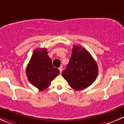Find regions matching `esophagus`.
I'll return each mask as SVG.
<instances>
[{
  "label": "esophagus",
  "instance_id": "obj_1",
  "mask_svg": "<svg viewBox=\"0 0 124 124\" xmlns=\"http://www.w3.org/2000/svg\"><path fill=\"white\" fill-rule=\"evenodd\" d=\"M62 69H63V68H62V66H61V67H60L59 68V71H60V73H62Z\"/></svg>",
  "mask_w": 124,
  "mask_h": 124
}]
</instances>
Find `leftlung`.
Segmentation results:
<instances>
[{"label":"left lung","mask_w":124,"mask_h":124,"mask_svg":"<svg viewBox=\"0 0 124 124\" xmlns=\"http://www.w3.org/2000/svg\"><path fill=\"white\" fill-rule=\"evenodd\" d=\"M98 74V67L91 54L79 45H74L71 57L62 73L63 78L72 88L81 90L94 82Z\"/></svg>","instance_id":"obj_1"}]
</instances>
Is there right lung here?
<instances>
[{
  "instance_id": "add662e5",
  "label": "right lung",
  "mask_w": 124,
  "mask_h": 124,
  "mask_svg": "<svg viewBox=\"0 0 124 124\" xmlns=\"http://www.w3.org/2000/svg\"><path fill=\"white\" fill-rule=\"evenodd\" d=\"M59 73V70L53 66L46 48L36 49L33 51L26 69V76L32 85L43 91L50 86L51 80Z\"/></svg>"
}]
</instances>
